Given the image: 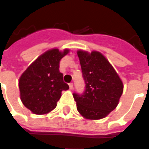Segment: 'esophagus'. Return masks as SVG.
<instances>
[{
  "instance_id": "esophagus-1",
  "label": "esophagus",
  "mask_w": 149,
  "mask_h": 149,
  "mask_svg": "<svg viewBox=\"0 0 149 149\" xmlns=\"http://www.w3.org/2000/svg\"><path fill=\"white\" fill-rule=\"evenodd\" d=\"M69 88L71 90L73 89V83H69Z\"/></svg>"
}]
</instances>
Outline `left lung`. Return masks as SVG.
<instances>
[{
  "instance_id": "8db88e82",
  "label": "left lung",
  "mask_w": 149,
  "mask_h": 149,
  "mask_svg": "<svg viewBox=\"0 0 149 149\" xmlns=\"http://www.w3.org/2000/svg\"><path fill=\"white\" fill-rule=\"evenodd\" d=\"M86 90L73 93L77 109L87 120H100L116 108L124 86L115 68L98 51H77Z\"/></svg>"
}]
</instances>
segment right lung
I'll use <instances>...</instances> for the list:
<instances>
[{"mask_svg":"<svg viewBox=\"0 0 149 149\" xmlns=\"http://www.w3.org/2000/svg\"><path fill=\"white\" fill-rule=\"evenodd\" d=\"M69 49H49L28 67L19 80L20 100L35 115H45L57 106L63 91L69 89L59 72L60 60Z\"/></svg>","mask_w":149,"mask_h":149,"instance_id":"1","label":"right lung"}]
</instances>
